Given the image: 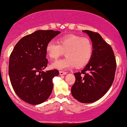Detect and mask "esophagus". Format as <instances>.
<instances>
[{
    "label": "esophagus",
    "mask_w": 127,
    "mask_h": 127,
    "mask_svg": "<svg viewBox=\"0 0 127 127\" xmlns=\"http://www.w3.org/2000/svg\"><path fill=\"white\" fill-rule=\"evenodd\" d=\"M59 74H60V75H66L67 74V72H65V71H60L59 72Z\"/></svg>",
    "instance_id": "esophagus-1"
}]
</instances>
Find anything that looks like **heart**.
Wrapping results in <instances>:
<instances>
[{
  "label": "heart",
  "instance_id": "obj_1",
  "mask_svg": "<svg viewBox=\"0 0 127 127\" xmlns=\"http://www.w3.org/2000/svg\"><path fill=\"white\" fill-rule=\"evenodd\" d=\"M46 54L52 60L57 59L65 52V58L56 61L51 65L52 68L63 70L81 68L90 60L93 54V44L89 38L74 34H69L60 38L59 43L51 40L46 47Z\"/></svg>",
  "mask_w": 127,
  "mask_h": 127
}]
</instances>
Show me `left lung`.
Segmentation results:
<instances>
[{
	"label": "left lung",
	"instance_id": "left-lung-1",
	"mask_svg": "<svg viewBox=\"0 0 127 127\" xmlns=\"http://www.w3.org/2000/svg\"><path fill=\"white\" fill-rule=\"evenodd\" d=\"M83 32L92 41L93 54L81 73L74 74L75 81L71 91L75 99L87 104L98 100L110 89L114 80L116 61L111 47L100 34L90 30Z\"/></svg>",
	"mask_w": 127,
	"mask_h": 127
}]
</instances>
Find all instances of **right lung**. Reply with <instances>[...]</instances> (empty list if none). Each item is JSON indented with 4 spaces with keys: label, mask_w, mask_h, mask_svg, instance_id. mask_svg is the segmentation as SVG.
I'll use <instances>...</instances> for the list:
<instances>
[{
    "label": "right lung",
    "mask_w": 127,
    "mask_h": 127,
    "mask_svg": "<svg viewBox=\"0 0 127 127\" xmlns=\"http://www.w3.org/2000/svg\"><path fill=\"white\" fill-rule=\"evenodd\" d=\"M60 32L37 30L19 40L9 57V75L17 96L32 105L43 103L52 94L53 78L57 70H43L47 67L46 45Z\"/></svg>",
    "instance_id": "right-lung-1"
}]
</instances>
